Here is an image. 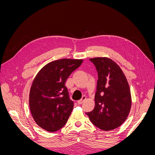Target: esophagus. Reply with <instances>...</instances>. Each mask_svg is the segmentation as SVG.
Segmentation results:
<instances>
[{"instance_id": "esophagus-1", "label": "esophagus", "mask_w": 155, "mask_h": 155, "mask_svg": "<svg viewBox=\"0 0 155 155\" xmlns=\"http://www.w3.org/2000/svg\"><path fill=\"white\" fill-rule=\"evenodd\" d=\"M86 98H87V97H86L85 96H83L82 97V98H81V100H78V104H79V105L81 104L82 103H83L84 101H85V100H86Z\"/></svg>"}]
</instances>
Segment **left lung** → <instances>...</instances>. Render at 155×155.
Returning <instances> with one entry per match:
<instances>
[{
    "label": "left lung",
    "mask_w": 155,
    "mask_h": 155,
    "mask_svg": "<svg viewBox=\"0 0 155 155\" xmlns=\"http://www.w3.org/2000/svg\"><path fill=\"white\" fill-rule=\"evenodd\" d=\"M97 72L95 107L86 112L91 122L99 129L110 130L118 127L127 118L131 107L130 91L120 67L106 58L89 59Z\"/></svg>",
    "instance_id": "1"
}]
</instances>
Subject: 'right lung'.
<instances>
[{"label":"right lung","instance_id":"1","mask_svg":"<svg viewBox=\"0 0 155 155\" xmlns=\"http://www.w3.org/2000/svg\"><path fill=\"white\" fill-rule=\"evenodd\" d=\"M82 63V59L56 60L37 74L30 89L29 104L33 118L40 127L52 133L66 124L74 101L65 82Z\"/></svg>","mask_w":155,"mask_h":155}]
</instances>
